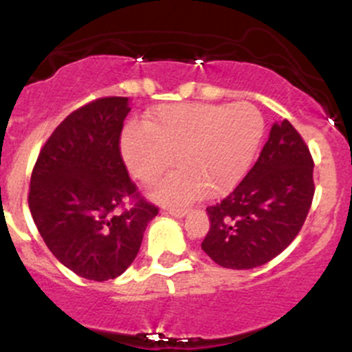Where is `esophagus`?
<instances>
[{
	"label": "esophagus",
	"instance_id": "esophagus-1",
	"mask_svg": "<svg viewBox=\"0 0 352 352\" xmlns=\"http://www.w3.org/2000/svg\"><path fill=\"white\" fill-rule=\"evenodd\" d=\"M166 211H168L172 216H175V218H182V216L187 214V211H189V209L177 208V206H170V208H166Z\"/></svg>",
	"mask_w": 352,
	"mask_h": 352
}]
</instances>
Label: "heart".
I'll list each match as a JSON object with an SVG mask.
<instances>
[{"instance_id": "obj_1", "label": "heart", "mask_w": 352, "mask_h": 352, "mask_svg": "<svg viewBox=\"0 0 352 352\" xmlns=\"http://www.w3.org/2000/svg\"><path fill=\"white\" fill-rule=\"evenodd\" d=\"M264 134V117L248 102L239 104L162 105L143 126H129L122 136V155L138 180L151 184L172 165L155 187L162 201H187L202 190L221 196L247 172Z\"/></svg>"}]
</instances>
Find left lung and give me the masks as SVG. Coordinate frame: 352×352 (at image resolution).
I'll use <instances>...</instances> for the list:
<instances>
[{
	"instance_id": "obj_1",
	"label": "left lung",
	"mask_w": 352,
	"mask_h": 352,
	"mask_svg": "<svg viewBox=\"0 0 352 352\" xmlns=\"http://www.w3.org/2000/svg\"><path fill=\"white\" fill-rule=\"evenodd\" d=\"M314 158L289 120L274 124L242 182L209 206L202 250L218 265L252 269L296 239L314 201Z\"/></svg>"
}]
</instances>
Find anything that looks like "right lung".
<instances>
[{
    "mask_svg": "<svg viewBox=\"0 0 352 352\" xmlns=\"http://www.w3.org/2000/svg\"><path fill=\"white\" fill-rule=\"evenodd\" d=\"M126 97H104L73 110L41 148L28 208L56 258L74 274L107 281L140 252L158 208L129 179L120 133Z\"/></svg>",
    "mask_w": 352,
    "mask_h": 352,
    "instance_id": "1",
    "label": "right lung"
}]
</instances>
